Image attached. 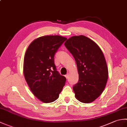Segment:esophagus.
<instances>
[{"label": "esophagus", "instance_id": "obj_1", "mask_svg": "<svg viewBox=\"0 0 127 127\" xmlns=\"http://www.w3.org/2000/svg\"><path fill=\"white\" fill-rule=\"evenodd\" d=\"M65 76V77L66 78V79H68L69 77V74H67Z\"/></svg>", "mask_w": 127, "mask_h": 127}]
</instances>
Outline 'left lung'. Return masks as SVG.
I'll use <instances>...</instances> for the list:
<instances>
[{
    "mask_svg": "<svg viewBox=\"0 0 127 127\" xmlns=\"http://www.w3.org/2000/svg\"><path fill=\"white\" fill-rule=\"evenodd\" d=\"M76 61L79 81L73 86L76 98L90 103L101 95L108 79L106 61L98 45L83 35L73 36L64 43Z\"/></svg>",
    "mask_w": 127,
    "mask_h": 127,
    "instance_id": "8db88e82",
    "label": "left lung"
}]
</instances>
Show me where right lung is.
Listing matches in <instances>:
<instances>
[{
	"label": "right lung",
	"mask_w": 127,
	"mask_h": 127,
	"mask_svg": "<svg viewBox=\"0 0 127 127\" xmlns=\"http://www.w3.org/2000/svg\"><path fill=\"white\" fill-rule=\"evenodd\" d=\"M67 39L59 35H46L29 45L24 58L23 74L32 92L46 103L57 99L66 78L57 71L54 56Z\"/></svg>",
	"instance_id": "obj_1"
}]
</instances>
